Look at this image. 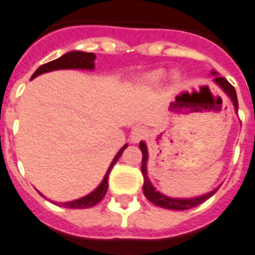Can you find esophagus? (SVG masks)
<instances>
[{"mask_svg":"<svg viewBox=\"0 0 255 255\" xmlns=\"http://www.w3.org/2000/svg\"><path fill=\"white\" fill-rule=\"evenodd\" d=\"M146 128L143 127H135L132 129V132H131V142L132 143H137L142 140L143 137L146 136Z\"/></svg>","mask_w":255,"mask_h":255,"instance_id":"34e87169","label":"esophagus"}]
</instances>
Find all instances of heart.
I'll return each instance as SVG.
<instances>
[{
  "label": "heart",
  "mask_w": 255,
  "mask_h": 255,
  "mask_svg": "<svg viewBox=\"0 0 255 255\" xmlns=\"http://www.w3.org/2000/svg\"><path fill=\"white\" fill-rule=\"evenodd\" d=\"M165 77H166L165 70H155V71H151L150 74L146 75V81L148 82V84L156 85V84H159Z\"/></svg>",
  "instance_id": "b5f03b06"
}]
</instances>
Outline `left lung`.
Segmentation results:
<instances>
[{"instance_id":"left-lung-1","label":"left lung","mask_w":255,"mask_h":255,"mask_svg":"<svg viewBox=\"0 0 255 255\" xmlns=\"http://www.w3.org/2000/svg\"><path fill=\"white\" fill-rule=\"evenodd\" d=\"M212 75H218L216 71H212ZM214 82L218 86H220V89L223 90L224 93L227 94L228 97L231 99L234 104V108L238 113V99H237V92L234 89V86L228 82L223 77H215ZM139 148L142 150V174L144 177V182H143V193L147 199L151 201L152 204L158 205L161 208L166 209H175V211H182V209H190L193 207H197L201 203H204L205 200L209 199L211 196H214L218 192L219 188H215L214 190H211L209 193L205 195L197 196V197H190V199H177V197H169V196L163 195L161 192L152 186L151 181L147 175V161H148V151H147V146L144 142L139 143Z\"/></svg>"}]
</instances>
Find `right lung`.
I'll return each instance as SVG.
<instances>
[{
    "label": "right lung",
    "mask_w": 255,
    "mask_h": 255,
    "mask_svg": "<svg viewBox=\"0 0 255 255\" xmlns=\"http://www.w3.org/2000/svg\"><path fill=\"white\" fill-rule=\"evenodd\" d=\"M94 59H96V55L93 52H84V51H70V52H66L65 55H62L58 59L52 60V62H48L46 65H41L39 69L33 73L31 80L36 78L37 75L44 74V73H50V71H54V70H66V69H82V70H93L94 69ZM128 144H124V146L119 150V152L116 154V156L113 158L112 163L109 166L107 174L104 177V180L101 181L100 184L93 192H90L89 195L84 196L81 199L73 200V201H66V203H56V204L62 205L65 208H71V209H84V208H90V207H94L96 204H99L100 201L104 199V196L108 190V177L109 173L112 170L113 165L118 162V159L122 156L123 151L126 150V147ZM41 195V193H40ZM43 196V195H41Z\"/></svg>",
    "instance_id": "right-lung-1"
}]
</instances>
